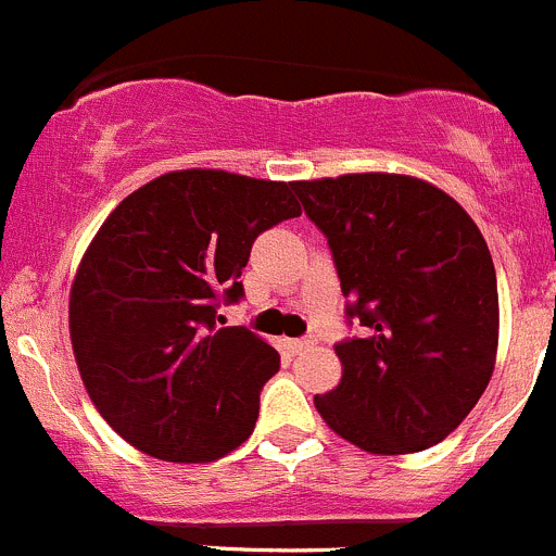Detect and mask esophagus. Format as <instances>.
I'll list each match as a JSON object with an SVG mask.
<instances>
[{
    "mask_svg": "<svg viewBox=\"0 0 556 556\" xmlns=\"http://www.w3.org/2000/svg\"><path fill=\"white\" fill-rule=\"evenodd\" d=\"M314 343V338H298V341H289V349H292V352H305V349H311Z\"/></svg>",
    "mask_w": 556,
    "mask_h": 556,
    "instance_id": "1",
    "label": "esophagus"
}]
</instances>
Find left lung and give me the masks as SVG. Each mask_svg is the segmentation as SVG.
Listing matches in <instances>:
<instances>
[{
	"instance_id": "obj_1",
	"label": "left lung",
	"mask_w": 556,
	"mask_h": 556,
	"mask_svg": "<svg viewBox=\"0 0 556 556\" xmlns=\"http://www.w3.org/2000/svg\"><path fill=\"white\" fill-rule=\"evenodd\" d=\"M325 231L363 338L336 346L341 382L314 395L321 420L361 451L404 456L456 431L494 374L500 294L467 210L412 174L292 182Z\"/></svg>"
}]
</instances>
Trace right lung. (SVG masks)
<instances>
[{
  "instance_id": "add662e5",
  "label": "right lung",
  "mask_w": 556,
  "mask_h": 556,
  "mask_svg": "<svg viewBox=\"0 0 556 556\" xmlns=\"http://www.w3.org/2000/svg\"><path fill=\"white\" fill-rule=\"evenodd\" d=\"M303 213L292 182L179 168L125 195L78 262L67 325L94 409L136 451L207 464L253 433L281 354L245 327H215L242 298L264 229Z\"/></svg>"
}]
</instances>
